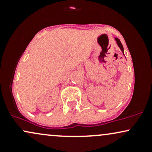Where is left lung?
<instances>
[{"label":"left lung","mask_w":152,"mask_h":152,"mask_svg":"<svg viewBox=\"0 0 152 152\" xmlns=\"http://www.w3.org/2000/svg\"><path fill=\"white\" fill-rule=\"evenodd\" d=\"M115 40H116V43H117L118 46L119 47L120 49L121 50V51L123 52V53H124V47H123V46H122V44H121V41H120V40L118 39V38H115Z\"/></svg>","instance_id":"left-lung-1"}]
</instances>
